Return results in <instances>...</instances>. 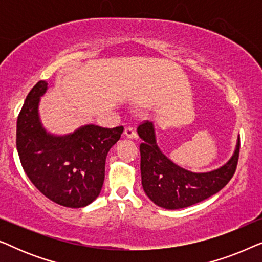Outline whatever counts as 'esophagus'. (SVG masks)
<instances>
[{"mask_svg":"<svg viewBox=\"0 0 262 262\" xmlns=\"http://www.w3.org/2000/svg\"><path fill=\"white\" fill-rule=\"evenodd\" d=\"M124 135L126 136L127 138H136L137 137V134H136V131H135V128L134 127H131V126H127L126 128H125V132H124Z\"/></svg>","mask_w":262,"mask_h":262,"instance_id":"obj_1","label":"esophagus"}]
</instances>
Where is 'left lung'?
Here are the masks:
<instances>
[{
  "label": "left lung",
  "mask_w": 262,
  "mask_h": 262,
  "mask_svg": "<svg viewBox=\"0 0 262 262\" xmlns=\"http://www.w3.org/2000/svg\"><path fill=\"white\" fill-rule=\"evenodd\" d=\"M137 132L143 139L139 145L142 186L145 194L157 206L178 210L194 205L220 192L235 174L239 137L231 159L224 166L206 173H193L175 164L161 151L152 123L141 124Z\"/></svg>",
  "instance_id": "8db88e82"
}]
</instances>
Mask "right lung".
<instances>
[{
	"instance_id": "right-lung-1",
	"label": "right lung",
	"mask_w": 262,
	"mask_h": 262,
	"mask_svg": "<svg viewBox=\"0 0 262 262\" xmlns=\"http://www.w3.org/2000/svg\"><path fill=\"white\" fill-rule=\"evenodd\" d=\"M48 82L28 93L16 123V149L25 173L56 204L78 209L98 198L105 180L106 156L124 127L84 125L73 134L56 136L42 127L39 101Z\"/></svg>"
}]
</instances>
